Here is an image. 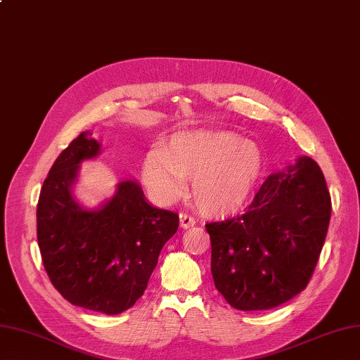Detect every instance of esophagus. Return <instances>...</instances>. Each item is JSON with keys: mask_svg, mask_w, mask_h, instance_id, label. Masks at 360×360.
<instances>
[{"mask_svg": "<svg viewBox=\"0 0 360 360\" xmlns=\"http://www.w3.org/2000/svg\"><path fill=\"white\" fill-rule=\"evenodd\" d=\"M195 223H197V221H195L194 217H191V215L186 214V212H181V214H180V226L183 227V229H189V227H192Z\"/></svg>", "mask_w": 360, "mask_h": 360, "instance_id": "1", "label": "esophagus"}]
</instances>
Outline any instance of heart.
Here are the masks:
<instances>
[{"instance_id": "b5f03b06", "label": "heart", "mask_w": 360, "mask_h": 360, "mask_svg": "<svg viewBox=\"0 0 360 360\" xmlns=\"http://www.w3.org/2000/svg\"><path fill=\"white\" fill-rule=\"evenodd\" d=\"M258 146L227 131H188L172 136L143 162L146 186L162 201L177 198L192 180V197L201 212L226 215L250 197L261 175Z\"/></svg>"}]
</instances>
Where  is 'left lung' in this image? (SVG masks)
Returning <instances> with one entry per match:
<instances>
[{"label":"left lung","instance_id":"left-lung-1","mask_svg":"<svg viewBox=\"0 0 360 360\" xmlns=\"http://www.w3.org/2000/svg\"><path fill=\"white\" fill-rule=\"evenodd\" d=\"M330 217L327 183L310 157L269 175L246 212L206 224L217 290L244 311L290 301L310 281Z\"/></svg>","mask_w":360,"mask_h":360}]
</instances>
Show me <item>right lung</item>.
<instances>
[{"label": "right lung", "instance_id": "obj_1", "mask_svg": "<svg viewBox=\"0 0 360 360\" xmlns=\"http://www.w3.org/2000/svg\"><path fill=\"white\" fill-rule=\"evenodd\" d=\"M99 151L85 131L55 160L38 201V246L51 284L70 304L119 314L143 295L179 215L151 206L133 180L119 183L101 209H84L72 185L79 163Z\"/></svg>", "mask_w": 360, "mask_h": 360}]
</instances>
